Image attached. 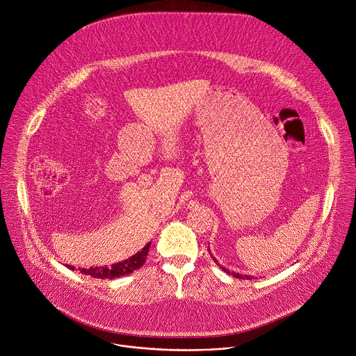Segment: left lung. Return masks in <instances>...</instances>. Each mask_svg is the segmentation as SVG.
<instances>
[{"label":"left lung","instance_id":"1","mask_svg":"<svg viewBox=\"0 0 356 356\" xmlns=\"http://www.w3.org/2000/svg\"><path fill=\"white\" fill-rule=\"evenodd\" d=\"M212 259H213V261H215V263L218 264V261L215 260V257H212ZM218 266H219V264H218ZM219 267H220V266H219ZM220 268H222V270H223V271H225L226 274H229V275H233L234 278H238V280H252V278H253V277H250V275H242V274H238V273H233V271H229V270H226L225 267H220Z\"/></svg>","mask_w":356,"mask_h":356}]
</instances>
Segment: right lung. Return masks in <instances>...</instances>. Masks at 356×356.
<instances>
[{
	"mask_svg": "<svg viewBox=\"0 0 356 356\" xmlns=\"http://www.w3.org/2000/svg\"><path fill=\"white\" fill-rule=\"evenodd\" d=\"M149 252V243L137 254H134L133 257L127 259L126 261L113 264L111 267H90V268H78L81 270L82 274L93 277V278H99V280H113V278H118V277H124L131 274L133 271L138 270L147 260ZM70 270H75L72 266H68Z\"/></svg>",
	"mask_w": 356,
	"mask_h": 356,
	"instance_id": "right-lung-1",
	"label": "right lung"
}]
</instances>
